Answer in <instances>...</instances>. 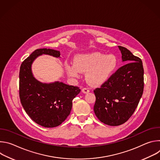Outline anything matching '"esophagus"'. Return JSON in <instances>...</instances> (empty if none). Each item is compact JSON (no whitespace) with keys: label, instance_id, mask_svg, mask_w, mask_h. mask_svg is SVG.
I'll use <instances>...</instances> for the list:
<instances>
[{"label":"esophagus","instance_id":"1","mask_svg":"<svg viewBox=\"0 0 160 160\" xmlns=\"http://www.w3.org/2000/svg\"><path fill=\"white\" fill-rule=\"evenodd\" d=\"M82 91L83 93L87 94V93H88L90 92V90L88 88H82Z\"/></svg>","mask_w":160,"mask_h":160}]
</instances>
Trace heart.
<instances>
[{
  "instance_id": "heart-1",
  "label": "heart",
  "mask_w": 160,
  "mask_h": 160,
  "mask_svg": "<svg viewBox=\"0 0 160 160\" xmlns=\"http://www.w3.org/2000/svg\"><path fill=\"white\" fill-rule=\"evenodd\" d=\"M117 64L118 60L115 55L92 52L77 55L74 59V63L66 64V70L72 77H78L80 72H86L87 82L97 86L109 79L117 69Z\"/></svg>"
}]
</instances>
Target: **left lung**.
Masks as SVG:
<instances>
[{"instance_id":"left-lung-1","label":"left lung","mask_w":160,"mask_h":160,"mask_svg":"<svg viewBox=\"0 0 160 160\" xmlns=\"http://www.w3.org/2000/svg\"><path fill=\"white\" fill-rule=\"evenodd\" d=\"M122 62L120 67L101 88L94 90V111L98 118L106 125L118 126L133 115L142 96L144 68L141 59L127 48L118 46Z\"/></svg>"}]
</instances>
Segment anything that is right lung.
<instances>
[{
  "label": "right lung",
  "instance_id": "1",
  "mask_svg": "<svg viewBox=\"0 0 160 160\" xmlns=\"http://www.w3.org/2000/svg\"><path fill=\"white\" fill-rule=\"evenodd\" d=\"M43 54L61 58L59 51L39 49L22 62L19 70V98L31 119L46 128L59 126L69 116L73 99L80 93L79 87L62 82L42 83L33 76V61Z\"/></svg>",
  "mask_w": 160,
  "mask_h": 160
}]
</instances>
